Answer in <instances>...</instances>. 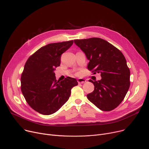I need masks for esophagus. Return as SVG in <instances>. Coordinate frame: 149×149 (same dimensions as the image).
I'll list each match as a JSON object with an SVG mask.
<instances>
[{
  "label": "esophagus",
  "instance_id": "esophagus-1",
  "mask_svg": "<svg viewBox=\"0 0 149 149\" xmlns=\"http://www.w3.org/2000/svg\"><path fill=\"white\" fill-rule=\"evenodd\" d=\"M86 82V80L84 78H79L77 79V82L79 84H83Z\"/></svg>",
  "mask_w": 149,
  "mask_h": 149
}]
</instances>
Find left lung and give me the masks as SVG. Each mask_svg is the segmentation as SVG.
I'll use <instances>...</instances> for the list:
<instances>
[{"instance_id":"8db88e82","label":"left lung","mask_w":149,"mask_h":149,"mask_svg":"<svg viewBox=\"0 0 149 149\" xmlns=\"http://www.w3.org/2000/svg\"><path fill=\"white\" fill-rule=\"evenodd\" d=\"M90 61L88 69L100 73L97 81L90 79L94 91L87 98L102 111H110L123 100L130 86V70L123 54L107 41L100 38L74 40Z\"/></svg>"}]
</instances>
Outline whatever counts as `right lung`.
Masks as SVG:
<instances>
[{
  "mask_svg": "<svg viewBox=\"0 0 149 149\" xmlns=\"http://www.w3.org/2000/svg\"><path fill=\"white\" fill-rule=\"evenodd\" d=\"M73 40L51 43L39 49L26 61L21 76V90L26 102L35 111L50 115L68 100L74 78L56 79L55 68L61 64V54L70 47Z\"/></svg>",
  "mask_w": 149,
  "mask_h": 149,
  "instance_id": "add662e5",
  "label": "right lung"
}]
</instances>
